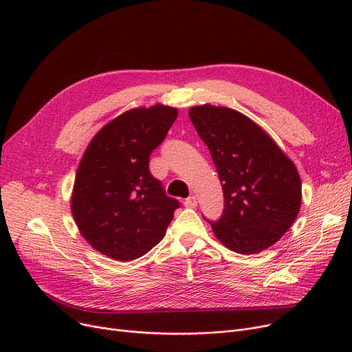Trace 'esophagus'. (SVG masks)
<instances>
[{
	"label": "esophagus",
	"mask_w": 352,
	"mask_h": 352,
	"mask_svg": "<svg viewBox=\"0 0 352 352\" xmlns=\"http://www.w3.org/2000/svg\"><path fill=\"white\" fill-rule=\"evenodd\" d=\"M197 204H198V202H197V198L194 195L188 197L186 201H184V206H186V208H195Z\"/></svg>",
	"instance_id": "esophagus-1"
}]
</instances>
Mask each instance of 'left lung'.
<instances>
[{"instance_id": "left-lung-1", "label": "left lung", "mask_w": 352, "mask_h": 352, "mask_svg": "<svg viewBox=\"0 0 352 352\" xmlns=\"http://www.w3.org/2000/svg\"><path fill=\"white\" fill-rule=\"evenodd\" d=\"M188 114L223 186V215L207 219L215 236L244 255L270 248L301 208V179L294 162L261 126L235 109L204 104Z\"/></svg>"}]
</instances>
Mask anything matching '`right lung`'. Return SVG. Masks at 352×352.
I'll use <instances>...</instances> for the list:
<instances>
[{
	"mask_svg": "<svg viewBox=\"0 0 352 352\" xmlns=\"http://www.w3.org/2000/svg\"><path fill=\"white\" fill-rule=\"evenodd\" d=\"M177 116V108L161 104L129 109L87 146L71 211L81 235L101 254L131 261L164 238L179 202L151 175L150 155Z\"/></svg>",
	"mask_w": 352,
	"mask_h": 352,
	"instance_id": "right-lung-1",
	"label": "right lung"
}]
</instances>
